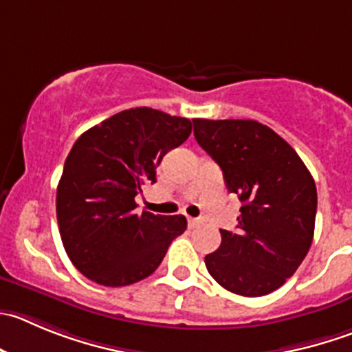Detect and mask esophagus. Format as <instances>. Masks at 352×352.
<instances>
[{
    "label": "esophagus",
    "instance_id": "1",
    "mask_svg": "<svg viewBox=\"0 0 352 352\" xmlns=\"http://www.w3.org/2000/svg\"><path fill=\"white\" fill-rule=\"evenodd\" d=\"M200 224H202V221H200V219H195V217H188L190 228H197V226H200Z\"/></svg>",
    "mask_w": 352,
    "mask_h": 352
}]
</instances>
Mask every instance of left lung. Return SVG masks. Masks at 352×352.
<instances>
[{
    "label": "left lung",
    "instance_id": "8db88e82",
    "mask_svg": "<svg viewBox=\"0 0 352 352\" xmlns=\"http://www.w3.org/2000/svg\"><path fill=\"white\" fill-rule=\"evenodd\" d=\"M193 135L242 202L235 232L221 230L219 249L206 256L207 271L239 296L280 289L313 242V176L296 150L257 120L193 119Z\"/></svg>",
    "mask_w": 352,
    "mask_h": 352
}]
</instances>
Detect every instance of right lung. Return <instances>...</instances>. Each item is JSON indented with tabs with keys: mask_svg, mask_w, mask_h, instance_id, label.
I'll return each mask as SVG.
<instances>
[{
	"mask_svg": "<svg viewBox=\"0 0 352 352\" xmlns=\"http://www.w3.org/2000/svg\"><path fill=\"white\" fill-rule=\"evenodd\" d=\"M185 117L138 107L82 133L63 164L56 188L60 236L86 278L124 287L146 278L162 263L186 217L136 214L135 197L155 183V167L186 142Z\"/></svg>",
	"mask_w": 352,
	"mask_h": 352,
	"instance_id": "1",
	"label": "right lung"
}]
</instances>
